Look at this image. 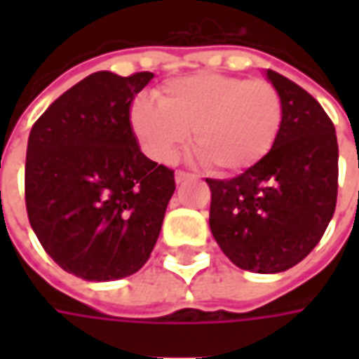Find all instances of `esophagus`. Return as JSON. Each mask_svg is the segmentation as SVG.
Listing matches in <instances>:
<instances>
[{"label": "esophagus", "instance_id": "1", "mask_svg": "<svg viewBox=\"0 0 359 359\" xmlns=\"http://www.w3.org/2000/svg\"><path fill=\"white\" fill-rule=\"evenodd\" d=\"M192 177H194V175H190V172L177 171V172H175V182H177V184H180V182H184V180L192 179Z\"/></svg>", "mask_w": 359, "mask_h": 359}]
</instances>
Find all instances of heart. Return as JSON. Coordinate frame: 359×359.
Segmentation results:
<instances>
[{
  "mask_svg": "<svg viewBox=\"0 0 359 359\" xmlns=\"http://www.w3.org/2000/svg\"><path fill=\"white\" fill-rule=\"evenodd\" d=\"M157 103L138 97L130 128L151 159L171 163L194 133V151L213 175H236L271 151L283 126L273 84L200 73L165 82Z\"/></svg>",
  "mask_w": 359,
  "mask_h": 359,
  "instance_id": "obj_1",
  "label": "heart"
}]
</instances>
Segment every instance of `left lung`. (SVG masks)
Returning <instances> with one entry per match:
<instances>
[{"instance_id":"obj_1","label":"left lung","mask_w":359,"mask_h":359,"mask_svg":"<svg viewBox=\"0 0 359 359\" xmlns=\"http://www.w3.org/2000/svg\"><path fill=\"white\" fill-rule=\"evenodd\" d=\"M283 102V126L267 156L229 180L205 179L210 229L236 267L280 273L321 241L337 205L339 144L313 95L267 69Z\"/></svg>"}]
</instances>
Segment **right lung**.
Instances as JSON below:
<instances>
[{
	"instance_id": "obj_1",
	"label": "right lung",
	"mask_w": 359,
	"mask_h": 359,
	"mask_svg": "<svg viewBox=\"0 0 359 359\" xmlns=\"http://www.w3.org/2000/svg\"><path fill=\"white\" fill-rule=\"evenodd\" d=\"M154 73L100 71L59 95L27 148L28 221L55 264L117 280L148 262L175 192L171 169L144 156L130 107Z\"/></svg>"
}]
</instances>
